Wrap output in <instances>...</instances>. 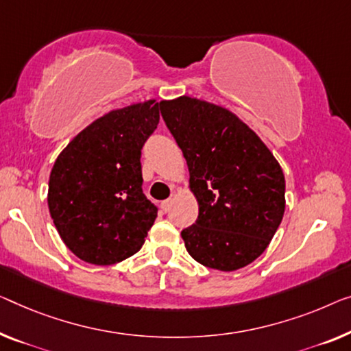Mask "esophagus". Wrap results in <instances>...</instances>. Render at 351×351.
Here are the masks:
<instances>
[{
	"instance_id": "34e87169",
	"label": "esophagus",
	"mask_w": 351,
	"mask_h": 351,
	"mask_svg": "<svg viewBox=\"0 0 351 351\" xmlns=\"http://www.w3.org/2000/svg\"><path fill=\"white\" fill-rule=\"evenodd\" d=\"M170 208H171V198H169V200L162 202V209H164L165 213H169Z\"/></svg>"
}]
</instances>
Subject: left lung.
Masks as SVG:
<instances>
[{
	"instance_id": "1",
	"label": "left lung",
	"mask_w": 351,
	"mask_h": 351,
	"mask_svg": "<svg viewBox=\"0 0 351 351\" xmlns=\"http://www.w3.org/2000/svg\"><path fill=\"white\" fill-rule=\"evenodd\" d=\"M162 118L189 167L198 217L181 237L193 260L237 271L268 247L285 211V178L261 138L216 104L181 96L160 102Z\"/></svg>"
}]
</instances>
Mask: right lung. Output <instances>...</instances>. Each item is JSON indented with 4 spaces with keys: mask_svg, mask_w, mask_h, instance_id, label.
I'll use <instances>...</instances> for the list:
<instances>
[{
    "mask_svg": "<svg viewBox=\"0 0 351 351\" xmlns=\"http://www.w3.org/2000/svg\"><path fill=\"white\" fill-rule=\"evenodd\" d=\"M154 99L112 110L78 132L55 160L50 216L64 244L91 265L137 254L158 208L142 191V148L159 124Z\"/></svg>",
    "mask_w": 351,
    "mask_h": 351,
    "instance_id": "right-lung-1",
    "label": "right lung"
}]
</instances>
